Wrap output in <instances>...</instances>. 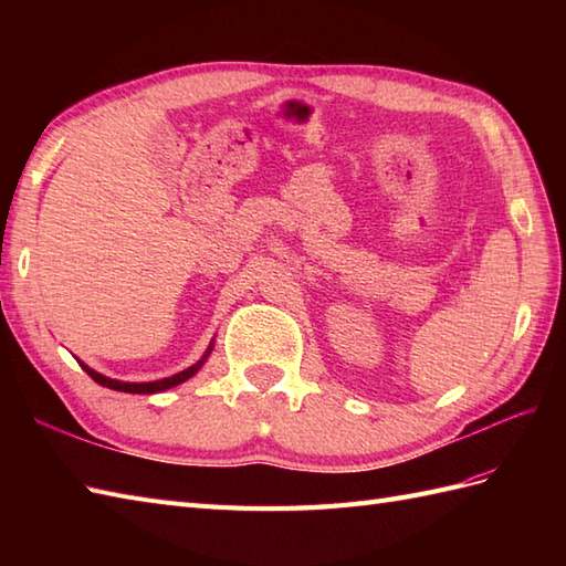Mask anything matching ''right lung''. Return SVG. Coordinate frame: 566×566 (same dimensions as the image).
Wrapping results in <instances>:
<instances>
[{
  "label": "right lung",
  "instance_id": "obj_1",
  "mask_svg": "<svg viewBox=\"0 0 566 566\" xmlns=\"http://www.w3.org/2000/svg\"><path fill=\"white\" fill-rule=\"evenodd\" d=\"M209 353H211V347H209ZM209 353H207V355H209ZM207 355H203L197 365H191L189 369L179 371V375H172V377H167V379H158V381H143V384H130V381L109 379V377L99 375V371H94V369H90L87 365H82V363H80V367H82L84 371H87V375H90L94 381L102 384V387H106V389L126 391V394H155V391H165V389H170V387H177V384H182V381H187L189 377H195L197 371H199V367L203 365V359H207Z\"/></svg>",
  "mask_w": 566,
  "mask_h": 566
}]
</instances>
